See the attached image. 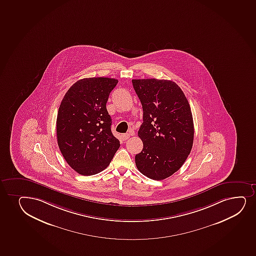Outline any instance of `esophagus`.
I'll return each instance as SVG.
<instances>
[{
	"label": "esophagus",
	"mask_w": 256,
	"mask_h": 256,
	"mask_svg": "<svg viewBox=\"0 0 256 256\" xmlns=\"http://www.w3.org/2000/svg\"><path fill=\"white\" fill-rule=\"evenodd\" d=\"M130 135L129 133H126V134H123V135H122V139L126 141L127 139L130 138Z\"/></svg>",
	"instance_id": "obj_1"
}]
</instances>
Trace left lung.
Segmentation results:
<instances>
[{"label": "left lung", "mask_w": 256, "mask_h": 256, "mask_svg": "<svg viewBox=\"0 0 256 256\" xmlns=\"http://www.w3.org/2000/svg\"><path fill=\"white\" fill-rule=\"evenodd\" d=\"M132 84L144 110L138 130L144 148L136 154V166L144 176L163 180L180 170L190 153V106L180 86L170 80H133Z\"/></svg>", "instance_id": "left-lung-1"}]
</instances>
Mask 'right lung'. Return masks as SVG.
<instances>
[{
  "label": "right lung",
  "mask_w": 256,
  "mask_h": 256,
  "mask_svg": "<svg viewBox=\"0 0 256 256\" xmlns=\"http://www.w3.org/2000/svg\"><path fill=\"white\" fill-rule=\"evenodd\" d=\"M118 82L103 76L78 80L60 105L56 120L60 150L70 168L84 176L106 169L120 146L112 135L106 108Z\"/></svg>",
  "instance_id": "1"
}]
</instances>
